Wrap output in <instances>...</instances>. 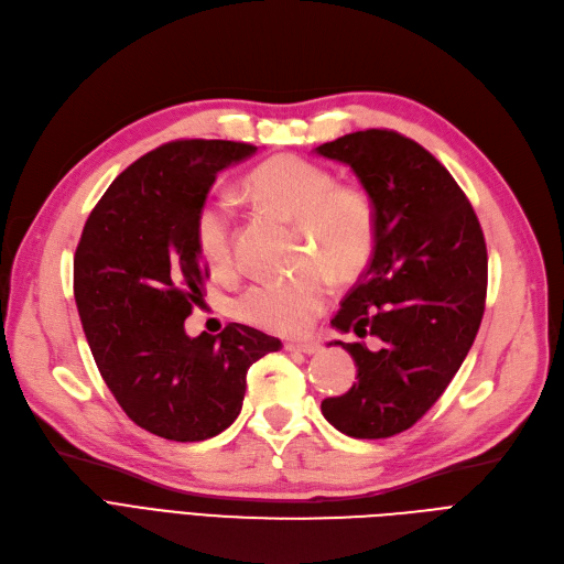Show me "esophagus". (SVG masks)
Wrapping results in <instances>:
<instances>
[{"label": "esophagus", "instance_id": "1", "mask_svg": "<svg viewBox=\"0 0 564 564\" xmlns=\"http://www.w3.org/2000/svg\"><path fill=\"white\" fill-rule=\"evenodd\" d=\"M285 350L304 352V356H314V352H318V344H314V341H285Z\"/></svg>", "mask_w": 564, "mask_h": 564}]
</instances>
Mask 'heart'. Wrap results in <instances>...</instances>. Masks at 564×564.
<instances>
[{"instance_id":"1","label":"heart","mask_w":564,"mask_h":564,"mask_svg":"<svg viewBox=\"0 0 564 564\" xmlns=\"http://www.w3.org/2000/svg\"><path fill=\"white\" fill-rule=\"evenodd\" d=\"M243 195L267 212L295 223L293 274L250 283L235 300V316L248 325L297 335L314 321L341 281L356 279L377 248V206L358 183H339L327 166L300 155H276L250 172ZM195 243L206 267L227 274L232 256V204L208 199L195 216Z\"/></svg>"}]
</instances>
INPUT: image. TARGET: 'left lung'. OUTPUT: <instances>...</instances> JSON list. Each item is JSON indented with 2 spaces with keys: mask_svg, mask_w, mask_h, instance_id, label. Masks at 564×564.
I'll return each mask as SVG.
<instances>
[{
  "mask_svg": "<svg viewBox=\"0 0 564 564\" xmlns=\"http://www.w3.org/2000/svg\"><path fill=\"white\" fill-rule=\"evenodd\" d=\"M348 164L377 206V248L332 325L377 337L341 344L358 383L323 400L325 419L356 440L419 423L465 362L486 308L484 229L446 166L421 143L365 130L316 149Z\"/></svg>",
  "mask_w": 564,
  "mask_h": 564,
  "instance_id": "8db88e82",
  "label": "left lung"
}]
</instances>
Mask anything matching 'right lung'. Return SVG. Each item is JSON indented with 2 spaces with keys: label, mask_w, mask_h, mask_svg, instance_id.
I'll return each mask as SVG.
<instances>
[{
  "label": "right lung",
  "mask_w": 564,
  "mask_h": 564,
  "mask_svg": "<svg viewBox=\"0 0 564 564\" xmlns=\"http://www.w3.org/2000/svg\"><path fill=\"white\" fill-rule=\"evenodd\" d=\"M258 149L183 139L132 162L93 208L74 256V297L101 379L139 427L204 442L237 421L246 371L281 341L229 323L185 335L208 269L195 216L225 166Z\"/></svg>",
  "instance_id": "right-lung-1"
}]
</instances>
